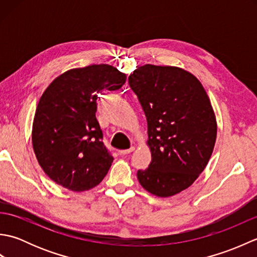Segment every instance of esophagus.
Masks as SVG:
<instances>
[{
  "mask_svg": "<svg viewBox=\"0 0 257 257\" xmlns=\"http://www.w3.org/2000/svg\"><path fill=\"white\" fill-rule=\"evenodd\" d=\"M134 150H135V147H130L129 149H125V150H120V151H119V154L121 155V156H125V155L130 154V152H133Z\"/></svg>",
  "mask_w": 257,
  "mask_h": 257,
  "instance_id": "34e87169",
  "label": "esophagus"
}]
</instances>
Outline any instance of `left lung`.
<instances>
[{
    "instance_id": "obj_1",
    "label": "left lung",
    "mask_w": 257,
    "mask_h": 257,
    "mask_svg": "<svg viewBox=\"0 0 257 257\" xmlns=\"http://www.w3.org/2000/svg\"><path fill=\"white\" fill-rule=\"evenodd\" d=\"M148 123L151 162L138 170L139 183L168 198L188 189L214 149L216 119L205 89L194 75L174 66L147 64L129 76Z\"/></svg>"
}]
</instances>
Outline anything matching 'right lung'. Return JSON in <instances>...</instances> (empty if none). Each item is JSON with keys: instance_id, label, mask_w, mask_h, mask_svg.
Segmentation results:
<instances>
[{"instance_id": "1", "label": "right lung", "mask_w": 257, "mask_h": 257, "mask_svg": "<svg viewBox=\"0 0 257 257\" xmlns=\"http://www.w3.org/2000/svg\"><path fill=\"white\" fill-rule=\"evenodd\" d=\"M127 76L107 64L69 69L54 79L36 107L32 144L54 182L74 192L99 184L113 158L102 143L97 98L117 90Z\"/></svg>"}]
</instances>
